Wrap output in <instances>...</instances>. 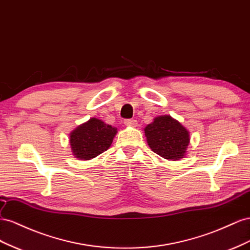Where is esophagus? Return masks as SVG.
I'll return each mask as SVG.
<instances>
[{"mask_svg": "<svg viewBox=\"0 0 250 250\" xmlns=\"http://www.w3.org/2000/svg\"><path fill=\"white\" fill-rule=\"evenodd\" d=\"M125 125L127 126H137L138 123H137V120H135V119H125Z\"/></svg>", "mask_w": 250, "mask_h": 250, "instance_id": "34e87169", "label": "esophagus"}]
</instances>
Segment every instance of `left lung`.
<instances>
[{"instance_id": "obj_1", "label": "left lung", "mask_w": 250, "mask_h": 250, "mask_svg": "<svg viewBox=\"0 0 250 250\" xmlns=\"http://www.w3.org/2000/svg\"><path fill=\"white\" fill-rule=\"evenodd\" d=\"M145 134L148 146L162 158L179 160L187 155L189 132L172 116L156 117L146 126Z\"/></svg>"}]
</instances>
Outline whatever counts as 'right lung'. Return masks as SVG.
<instances>
[{
	"mask_svg": "<svg viewBox=\"0 0 250 250\" xmlns=\"http://www.w3.org/2000/svg\"><path fill=\"white\" fill-rule=\"evenodd\" d=\"M117 133L116 127L103 120L91 118L70 133V146L75 158L90 160L110 147Z\"/></svg>",
	"mask_w": 250,
	"mask_h": 250,
	"instance_id": "obj_1",
	"label": "right lung"
}]
</instances>
